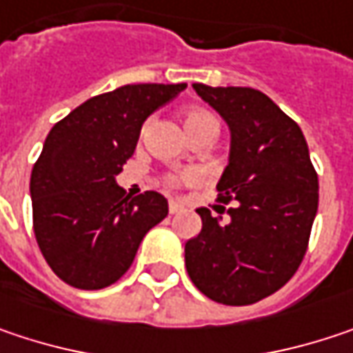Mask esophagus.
<instances>
[{"mask_svg": "<svg viewBox=\"0 0 353 353\" xmlns=\"http://www.w3.org/2000/svg\"><path fill=\"white\" fill-rule=\"evenodd\" d=\"M179 210H181V206H179L177 202H174V200H172V202H170V214H177Z\"/></svg>", "mask_w": 353, "mask_h": 353, "instance_id": "obj_1", "label": "esophagus"}]
</instances>
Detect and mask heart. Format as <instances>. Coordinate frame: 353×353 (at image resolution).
<instances>
[{
  "instance_id": "b5f03b06",
  "label": "heart",
  "mask_w": 353,
  "mask_h": 353,
  "mask_svg": "<svg viewBox=\"0 0 353 353\" xmlns=\"http://www.w3.org/2000/svg\"><path fill=\"white\" fill-rule=\"evenodd\" d=\"M183 127H185V133L188 135H196V133H210L216 137L220 125H218V119L206 109H190V111L183 112ZM198 174L196 172H183V174H177V176H168L163 179L165 188H177L181 183H190V181H196Z\"/></svg>"
}]
</instances>
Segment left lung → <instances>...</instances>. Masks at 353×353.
Instances as JSON below:
<instances>
[{"label":"left lung","instance_id":"obj_1","mask_svg":"<svg viewBox=\"0 0 353 353\" xmlns=\"http://www.w3.org/2000/svg\"><path fill=\"white\" fill-rule=\"evenodd\" d=\"M194 90L230 129V157L216 188L218 200L232 206L224 224L198 208L202 230L185 242V269L216 303H256L303 261L319 202L317 174L303 131L265 92L200 82Z\"/></svg>","mask_w":353,"mask_h":353}]
</instances>
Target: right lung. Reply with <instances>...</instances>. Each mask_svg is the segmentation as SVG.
Listing matches in <instances>:
<instances>
[{
    "instance_id": "obj_1",
    "label": "right lung",
    "mask_w": 353,
    "mask_h": 353,
    "mask_svg": "<svg viewBox=\"0 0 353 353\" xmlns=\"http://www.w3.org/2000/svg\"><path fill=\"white\" fill-rule=\"evenodd\" d=\"M185 86L125 84L52 127L30 179L34 234L50 269L70 287L117 283L145 234L168 216L161 194L131 198L114 177L133 155L145 119Z\"/></svg>"
}]
</instances>
